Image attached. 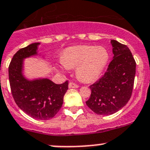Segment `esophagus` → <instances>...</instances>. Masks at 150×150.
<instances>
[{"mask_svg": "<svg viewBox=\"0 0 150 150\" xmlns=\"http://www.w3.org/2000/svg\"><path fill=\"white\" fill-rule=\"evenodd\" d=\"M78 86H78V84L75 83H74V82H70L69 83V88H78Z\"/></svg>", "mask_w": 150, "mask_h": 150, "instance_id": "34e87169", "label": "esophagus"}]
</instances>
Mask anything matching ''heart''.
<instances>
[{
    "label": "heart",
    "instance_id": "heart-1",
    "mask_svg": "<svg viewBox=\"0 0 150 150\" xmlns=\"http://www.w3.org/2000/svg\"><path fill=\"white\" fill-rule=\"evenodd\" d=\"M108 59V52L105 47L78 45L67 49L61 62L66 68L77 67L78 78L85 82H91L100 76Z\"/></svg>",
    "mask_w": 150,
    "mask_h": 150
}]
</instances>
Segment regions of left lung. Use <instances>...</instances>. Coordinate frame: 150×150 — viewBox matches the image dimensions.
<instances>
[{"instance_id":"1","label":"left lung","mask_w":150,"mask_h":150,"mask_svg":"<svg viewBox=\"0 0 150 150\" xmlns=\"http://www.w3.org/2000/svg\"><path fill=\"white\" fill-rule=\"evenodd\" d=\"M114 59L101 78L89 86L87 106L99 115H110L122 108L133 92L136 63L127 45L111 40Z\"/></svg>"}]
</instances>
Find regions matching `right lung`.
I'll return each mask as SVG.
<instances>
[{
    "label": "right lung",
    "instance_id": "add662e5",
    "mask_svg": "<svg viewBox=\"0 0 150 150\" xmlns=\"http://www.w3.org/2000/svg\"><path fill=\"white\" fill-rule=\"evenodd\" d=\"M39 44L29 45L14 55L8 66V78L17 106L32 118L47 120L55 117L62 108L69 81L56 84L49 79L29 81L23 78V59L36 54Z\"/></svg>",
    "mask_w": 150,
    "mask_h": 150
}]
</instances>
